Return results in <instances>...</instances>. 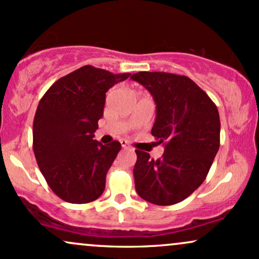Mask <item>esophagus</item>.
<instances>
[{
	"label": "esophagus",
	"mask_w": 259,
	"mask_h": 259,
	"mask_svg": "<svg viewBox=\"0 0 259 259\" xmlns=\"http://www.w3.org/2000/svg\"><path fill=\"white\" fill-rule=\"evenodd\" d=\"M120 144H121V147H124V148H130V145H129V142L126 141V140H120Z\"/></svg>",
	"instance_id": "obj_1"
}]
</instances>
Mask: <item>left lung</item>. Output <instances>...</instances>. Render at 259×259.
<instances>
[{"label":"left lung","instance_id":"left-lung-1","mask_svg":"<svg viewBox=\"0 0 259 259\" xmlns=\"http://www.w3.org/2000/svg\"><path fill=\"white\" fill-rule=\"evenodd\" d=\"M132 79L156 102L151 134L164 145L162 158L136 150L135 189L150 203L170 206L189 197L206 179L221 144L219 112L209 96L185 75L139 72Z\"/></svg>","mask_w":259,"mask_h":259}]
</instances>
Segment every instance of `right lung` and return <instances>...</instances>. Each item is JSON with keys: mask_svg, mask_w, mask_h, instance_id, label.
<instances>
[{"mask_svg": "<svg viewBox=\"0 0 259 259\" xmlns=\"http://www.w3.org/2000/svg\"><path fill=\"white\" fill-rule=\"evenodd\" d=\"M130 73L84 65L53 84L38 102L32 125L37 165L51 190L69 203H89L105 191L106 175L120 142L94 140L106 92Z\"/></svg>", "mask_w": 259, "mask_h": 259, "instance_id": "1", "label": "right lung"}]
</instances>
